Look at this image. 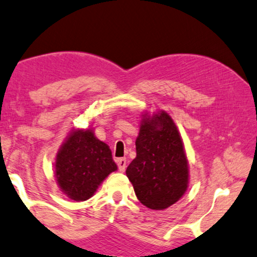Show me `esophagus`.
Masks as SVG:
<instances>
[{
	"mask_svg": "<svg viewBox=\"0 0 257 257\" xmlns=\"http://www.w3.org/2000/svg\"><path fill=\"white\" fill-rule=\"evenodd\" d=\"M117 163V167H118V170L121 173L125 172L126 169V159L125 158H118L116 160Z\"/></svg>",
	"mask_w": 257,
	"mask_h": 257,
	"instance_id": "esophagus-1",
	"label": "esophagus"
}]
</instances>
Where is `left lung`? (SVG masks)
I'll list each match as a JSON object with an SVG mask.
<instances>
[{"label": "left lung", "mask_w": 257, "mask_h": 257, "mask_svg": "<svg viewBox=\"0 0 257 257\" xmlns=\"http://www.w3.org/2000/svg\"><path fill=\"white\" fill-rule=\"evenodd\" d=\"M136 147L126 176L139 201L152 210L173 205L186 191L188 167L182 139L167 112L143 118Z\"/></svg>", "instance_id": "obj_1"}]
</instances>
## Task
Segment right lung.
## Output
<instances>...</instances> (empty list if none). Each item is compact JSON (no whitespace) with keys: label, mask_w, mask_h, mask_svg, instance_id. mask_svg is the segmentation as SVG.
I'll return each mask as SVG.
<instances>
[{"label":"right lung","mask_w":257,"mask_h":257,"mask_svg":"<svg viewBox=\"0 0 257 257\" xmlns=\"http://www.w3.org/2000/svg\"><path fill=\"white\" fill-rule=\"evenodd\" d=\"M55 175L62 191L74 201H85L117 166L106 143L91 131H74L63 143Z\"/></svg>","instance_id":"add662e5"}]
</instances>
